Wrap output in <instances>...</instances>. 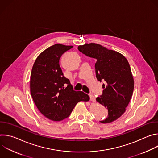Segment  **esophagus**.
Instances as JSON below:
<instances>
[{"instance_id": "esophagus-1", "label": "esophagus", "mask_w": 158, "mask_h": 158, "mask_svg": "<svg viewBox=\"0 0 158 158\" xmlns=\"http://www.w3.org/2000/svg\"><path fill=\"white\" fill-rule=\"evenodd\" d=\"M89 97H90V100H91V101H93V102H94V101H95V97H94L93 94H89Z\"/></svg>"}]
</instances>
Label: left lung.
Listing matches in <instances>:
<instances>
[{
	"label": "left lung",
	"instance_id": "obj_1",
	"mask_svg": "<svg viewBox=\"0 0 158 158\" xmlns=\"http://www.w3.org/2000/svg\"><path fill=\"white\" fill-rule=\"evenodd\" d=\"M78 49L97 60V79L106 82L102 94L96 101L107 109L108 116L100 122L106 124L116 121L124 113L134 90V79L127 60L121 53L95 43L79 46Z\"/></svg>",
	"mask_w": 158,
	"mask_h": 158
}]
</instances>
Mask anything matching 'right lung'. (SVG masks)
Wrapping results in <instances>:
<instances>
[{
  "label": "right lung",
  "mask_w": 158,
  "mask_h": 158,
  "mask_svg": "<svg viewBox=\"0 0 158 158\" xmlns=\"http://www.w3.org/2000/svg\"><path fill=\"white\" fill-rule=\"evenodd\" d=\"M73 47L53 45L39 55L32 69L30 88L33 101L41 113L54 121L69 117L77 102L90 99L82 91H74L60 66L61 56Z\"/></svg>",
  "instance_id": "right-lung-1"
}]
</instances>
